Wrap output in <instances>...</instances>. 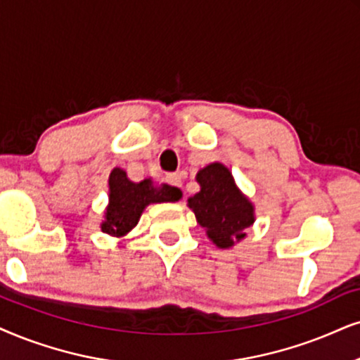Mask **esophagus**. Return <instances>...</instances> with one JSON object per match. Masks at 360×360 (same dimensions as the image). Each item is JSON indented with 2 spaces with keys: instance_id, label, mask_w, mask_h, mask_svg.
I'll return each instance as SVG.
<instances>
[{
  "instance_id": "1",
  "label": "esophagus",
  "mask_w": 360,
  "mask_h": 360,
  "mask_svg": "<svg viewBox=\"0 0 360 360\" xmlns=\"http://www.w3.org/2000/svg\"><path fill=\"white\" fill-rule=\"evenodd\" d=\"M184 177H186V172L179 171V172H174V174H167L166 181H167V184L174 186V188H181V186H183Z\"/></svg>"
}]
</instances>
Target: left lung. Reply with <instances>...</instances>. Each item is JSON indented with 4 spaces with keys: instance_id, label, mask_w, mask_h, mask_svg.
I'll return each instance as SVG.
<instances>
[{
    "instance_id": "left-lung-1",
    "label": "left lung",
    "mask_w": 360,
    "mask_h": 360,
    "mask_svg": "<svg viewBox=\"0 0 360 360\" xmlns=\"http://www.w3.org/2000/svg\"><path fill=\"white\" fill-rule=\"evenodd\" d=\"M195 181L201 191L188 199L195 219L217 248H233L256 221L252 202L240 193L231 171L221 162L202 167Z\"/></svg>"
}]
</instances>
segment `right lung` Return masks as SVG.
<instances>
[{"label": "right lung", "mask_w": 360, "mask_h": 360, "mask_svg": "<svg viewBox=\"0 0 360 360\" xmlns=\"http://www.w3.org/2000/svg\"><path fill=\"white\" fill-rule=\"evenodd\" d=\"M181 195V191L172 186H154L153 179L133 183L127 179L126 171L115 167L109 174V204L101 231L112 238H122L138 224L141 214L149 204L174 202Z\"/></svg>", "instance_id": "add662e5"}]
</instances>
